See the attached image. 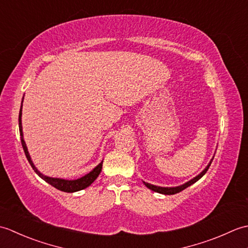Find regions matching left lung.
<instances>
[{"instance_id":"left-lung-1","label":"left lung","mask_w":248,"mask_h":248,"mask_svg":"<svg viewBox=\"0 0 248 248\" xmlns=\"http://www.w3.org/2000/svg\"><path fill=\"white\" fill-rule=\"evenodd\" d=\"M212 161H213V159L210 161V163L209 164L207 165V167L204 168V170L199 173L198 176H196L195 178H193L192 180H189V181H187L186 183H184V184H182V186H175V187H162V186H154V184H150V183H147V182H144L145 183V186L148 187V188H150L151 191H154V192H156V193H160V194H164V195H173V194H177V193H179V192H181V191H183V189H186V187H188L189 186H192V184H194L195 182L196 181H198L200 178H202L205 172H207V170H209V167H210V165H211V163H212Z\"/></svg>"}]
</instances>
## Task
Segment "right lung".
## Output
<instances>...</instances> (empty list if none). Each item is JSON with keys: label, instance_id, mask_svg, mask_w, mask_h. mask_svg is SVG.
I'll use <instances>...</instances> for the list:
<instances>
[{"label": "right lung", "instance_id": "1", "mask_svg": "<svg viewBox=\"0 0 248 248\" xmlns=\"http://www.w3.org/2000/svg\"><path fill=\"white\" fill-rule=\"evenodd\" d=\"M22 102H23V99H22ZM21 116H22V104H21V108H20V112H19V131H20V136H21V144H22L23 147V150H24V154L26 155V159H28L29 163L31 164V168H33L34 171L38 175L41 179H44L46 182H48L49 184H51L52 186H54L55 188L60 189L62 192H66V193H73V192H78V191H81V189L86 188L87 186H91V184L96 180L98 178L99 173L101 172L102 170V163L103 161L100 163L99 165H97L96 167L93 168V170L88 172L87 175L83 176L82 178H78L77 180H66V179H61V178H51L48 176H45L41 173L37 168L35 167L33 161H31L30 154L28 151V147L25 145V141L23 140V132H22V123H21Z\"/></svg>", "mask_w": 248, "mask_h": 248}]
</instances>
